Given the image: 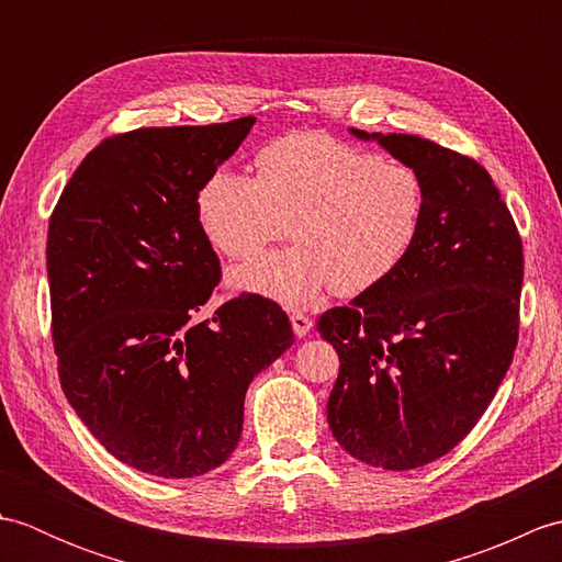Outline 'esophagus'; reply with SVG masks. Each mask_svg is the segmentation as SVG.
<instances>
[{
    "label": "esophagus",
    "instance_id": "34e87169",
    "mask_svg": "<svg viewBox=\"0 0 562 562\" xmlns=\"http://www.w3.org/2000/svg\"><path fill=\"white\" fill-rule=\"evenodd\" d=\"M290 321H292V330H294L296 338H306L308 330L314 328V321L308 318V316H304V314H292Z\"/></svg>",
    "mask_w": 562,
    "mask_h": 562
}]
</instances>
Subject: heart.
<instances>
[{
    "label": "heart",
    "mask_w": 562,
    "mask_h": 562,
    "mask_svg": "<svg viewBox=\"0 0 562 562\" xmlns=\"http://www.w3.org/2000/svg\"><path fill=\"white\" fill-rule=\"evenodd\" d=\"M256 164L258 176L214 171L195 200L202 234L226 258H254L288 229L296 238L234 270L236 290L302 308L328 288L374 290L411 258L427 207L411 166L316 133L270 142Z\"/></svg>",
    "instance_id": "obj_1"
}]
</instances>
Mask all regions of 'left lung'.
I'll list each match as a JSON object with an SVG mask.
<instances>
[{
	"mask_svg": "<svg viewBox=\"0 0 562 562\" xmlns=\"http://www.w3.org/2000/svg\"><path fill=\"white\" fill-rule=\"evenodd\" d=\"M350 135L411 166L427 207L401 270L318 318L340 357L328 427L350 457L411 471L457 447L503 384L517 348L521 241L481 164L413 135Z\"/></svg>",
	"mask_w": 562,
	"mask_h": 562,
	"instance_id": "8db88e82",
	"label": "left lung"
}]
</instances>
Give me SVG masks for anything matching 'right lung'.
I'll return each mask as SVG.
<instances>
[{"label":"right lung","mask_w":562,"mask_h":562,"mask_svg":"<svg viewBox=\"0 0 562 562\" xmlns=\"http://www.w3.org/2000/svg\"><path fill=\"white\" fill-rule=\"evenodd\" d=\"M256 117L142 127L101 142L47 229L59 381L89 432L142 473L195 479L232 457L248 384L292 348L282 308L256 294L198 318L220 258L198 190Z\"/></svg>","instance_id":"obj_1"}]
</instances>
